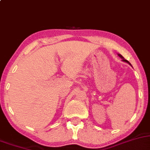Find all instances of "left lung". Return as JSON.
I'll return each instance as SVG.
<instances>
[{
  "label": "left lung",
  "mask_w": 150,
  "mask_h": 150,
  "mask_svg": "<svg viewBox=\"0 0 150 150\" xmlns=\"http://www.w3.org/2000/svg\"><path fill=\"white\" fill-rule=\"evenodd\" d=\"M119 55V57H121V58H122V59H123V61H126V62H127L128 63V64H129L130 65H131V64H130V63L129 62V61H128L127 60H126V59H124V58L123 57H122V55H121V54H118Z\"/></svg>",
  "instance_id": "obj_1"
}]
</instances>
